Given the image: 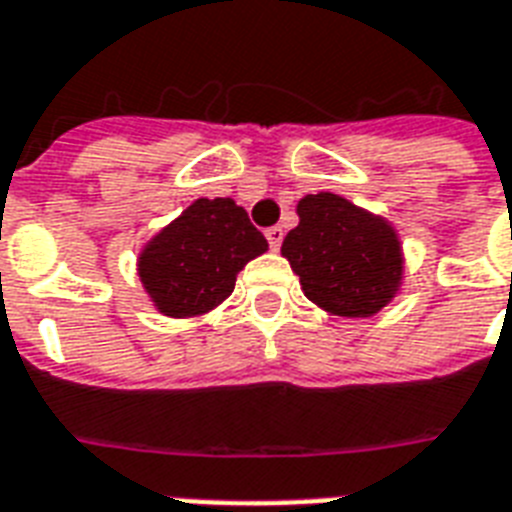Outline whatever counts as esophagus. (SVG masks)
<instances>
[{
    "label": "esophagus",
    "instance_id": "obj_1",
    "mask_svg": "<svg viewBox=\"0 0 512 512\" xmlns=\"http://www.w3.org/2000/svg\"><path fill=\"white\" fill-rule=\"evenodd\" d=\"M265 239H268L271 249H279L281 241H284V231H281L279 225H273V228H268V231H265Z\"/></svg>",
    "mask_w": 512,
    "mask_h": 512
}]
</instances>
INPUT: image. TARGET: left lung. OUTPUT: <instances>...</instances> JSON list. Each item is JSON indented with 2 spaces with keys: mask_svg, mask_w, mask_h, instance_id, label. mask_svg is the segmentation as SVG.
Returning a JSON list of instances; mask_svg holds the SVG:
<instances>
[{
  "mask_svg": "<svg viewBox=\"0 0 512 512\" xmlns=\"http://www.w3.org/2000/svg\"><path fill=\"white\" fill-rule=\"evenodd\" d=\"M300 225L281 255L300 276L308 300L335 316H374L401 284V244L382 217L337 193H311L297 204Z\"/></svg>",
  "mask_w": 512,
  "mask_h": 512,
  "instance_id": "obj_1",
  "label": "left lung"
}]
</instances>
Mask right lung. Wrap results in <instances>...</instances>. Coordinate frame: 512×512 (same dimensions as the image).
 <instances>
[{
  "mask_svg": "<svg viewBox=\"0 0 512 512\" xmlns=\"http://www.w3.org/2000/svg\"><path fill=\"white\" fill-rule=\"evenodd\" d=\"M268 241L233 199H199L140 255L143 287L164 316L212 311L236 287V276Z\"/></svg>",
  "mask_w": 512,
  "mask_h": 512,
  "instance_id": "1",
  "label": "right lung"
}]
</instances>
